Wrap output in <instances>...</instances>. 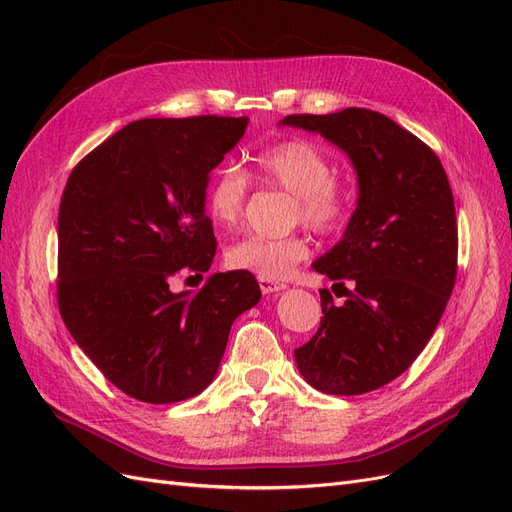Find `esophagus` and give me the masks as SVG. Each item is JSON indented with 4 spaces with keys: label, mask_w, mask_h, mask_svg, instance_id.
Wrapping results in <instances>:
<instances>
[{
    "label": "esophagus",
    "mask_w": 512,
    "mask_h": 512,
    "mask_svg": "<svg viewBox=\"0 0 512 512\" xmlns=\"http://www.w3.org/2000/svg\"><path fill=\"white\" fill-rule=\"evenodd\" d=\"M258 284H260V290L265 294H271V292H280L286 288V284L282 282H273V280H265V277H258Z\"/></svg>",
    "instance_id": "34e87169"
}]
</instances>
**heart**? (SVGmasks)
<instances>
[{"label":"heart","mask_w":512,"mask_h":512,"mask_svg":"<svg viewBox=\"0 0 512 512\" xmlns=\"http://www.w3.org/2000/svg\"><path fill=\"white\" fill-rule=\"evenodd\" d=\"M262 183L292 194V222H303L316 232H331L344 224L352 205L348 183L333 175V160L307 138H286L258 153L254 162ZM247 200V177L239 166H222L207 183L205 209L222 228L237 226ZM307 256L301 235L280 239L245 237L226 250L228 267L254 273L265 280H284Z\"/></svg>","instance_id":"1"}]
</instances>
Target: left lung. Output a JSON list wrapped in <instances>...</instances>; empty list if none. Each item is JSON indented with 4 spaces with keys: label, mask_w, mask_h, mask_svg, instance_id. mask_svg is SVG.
<instances>
[{
    "label": "left lung",
    "mask_w": 512,
    "mask_h": 512,
    "mask_svg": "<svg viewBox=\"0 0 512 512\" xmlns=\"http://www.w3.org/2000/svg\"><path fill=\"white\" fill-rule=\"evenodd\" d=\"M282 126L322 134L348 153L359 179L342 241L312 265L344 288L346 303L335 305L331 292L320 290V327L294 359L322 393L376 391L423 352L453 292L451 183L431 147L369 108L288 115Z\"/></svg>",
    "instance_id": "8db88e82"
}]
</instances>
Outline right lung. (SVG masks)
Returning a JSON list of instances; mask_svg holds the SVG:
<instances>
[{
  "mask_svg": "<svg viewBox=\"0 0 512 512\" xmlns=\"http://www.w3.org/2000/svg\"><path fill=\"white\" fill-rule=\"evenodd\" d=\"M247 117L138 119L74 166L59 203L57 303L74 342L119 391L175 404L218 374L232 322L260 301L252 273L211 275L209 173Z\"/></svg>",
  "mask_w": 512,
  "mask_h": 512,
  "instance_id": "1",
  "label": "right lung"
}]
</instances>
